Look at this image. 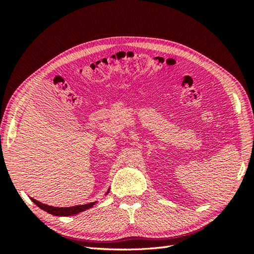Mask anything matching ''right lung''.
Returning a JSON list of instances; mask_svg holds the SVG:
<instances>
[{
    "label": "right lung",
    "instance_id": "1",
    "mask_svg": "<svg viewBox=\"0 0 254 254\" xmlns=\"http://www.w3.org/2000/svg\"><path fill=\"white\" fill-rule=\"evenodd\" d=\"M32 200L40 207V209L44 210L45 212H48L52 215H55V216H71V215L78 214L84 210H88L90 207L93 206L95 202H91L88 204H82V205H76V206H71V207H56V206H51L47 205L44 203H41L39 201H37L36 199H33Z\"/></svg>",
    "mask_w": 254,
    "mask_h": 254
}]
</instances>
